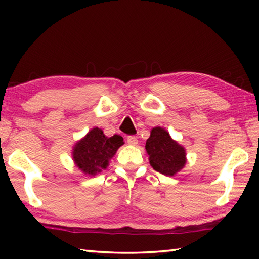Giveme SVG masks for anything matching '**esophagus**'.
Segmentation results:
<instances>
[{
  "label": "esophagus",
  "mask_w": 259,
  "mask_h": 259,
  "mask_svg": "<svg viewBox=\"0 0 259 259\" xmlns=\"http://www.w3.org/2000/svg\"><path fill=\"white\" fill-rule=\"evenodd\" d=\"M126 143H128L131 146H136L138 144V139H137V137H135V136H129V137L126 138Z\"/></svg>",
  "instance_id": "34e87169"
}]
</instances>
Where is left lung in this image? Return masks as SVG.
<instances>
[{
  "instance_id": "obj_1",
  "label": "left lung",
  "mask_w": 259,
  "mask_h": 259,
  "mask_svg": "<svg viewBox=\"0 0 259 259\" xmlns=\"http://www.w3.org/2000/svg\"><path fill=\"white\" fill-rule=\"evenodd\" d=\"M145 150L152 168L165 176H175L186 164V150L162 126H155L146 140Z\"/></svg>"
}]
</instances>
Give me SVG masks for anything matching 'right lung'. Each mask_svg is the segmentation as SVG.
I'll return each mask as SVG.
<instances>
[{
	"label": "right lung",
	"mask_w": 259,
	"mask_h": 259,
	"mask_svg": "<svg viewBox=\"0 0 259 259\" xmlns=\"http://www.w3.org/2000/svg\"><path fill=\"white\" fill-rule=\"evenodd\" d=\"M123 144L121 136L106 137L102 129L95 126L74 144L72 159L82 174L94 177L107 168L109 161Z\"/></svg>",
	"instance_id": "right-lung-1"
}]
</instances>
